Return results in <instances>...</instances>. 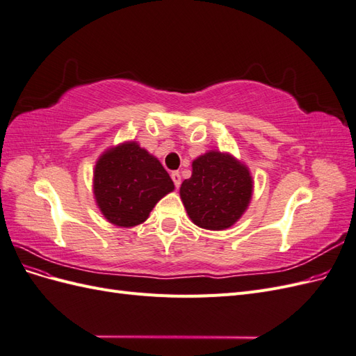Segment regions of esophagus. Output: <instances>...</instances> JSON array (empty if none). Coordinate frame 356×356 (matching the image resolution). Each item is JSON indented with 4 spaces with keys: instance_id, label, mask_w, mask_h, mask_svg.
Instances as JSON below:
<instances>
[{
    "instance_id": "esophagus-1",
    "label": "esophagus",
    "mask_w": 356,
    "mask_h": 356,
    "mask_svg": "<svg viewBox=\"0 0 356 356\" xmlns=\"http://www.w3.org/2000/svg\"><path fill=\"white\" fill-rule=\"evenodd\" d=\"M170 178H172V181H174V184H175V187L177 188H179V186H181V175H179V172H172L170 174Z\"/></svg>"
}]
</instances>
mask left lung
<instances>
[{
	"label": "left lung",
	"mask_w": 356,
	"mask_h": 356,
	"mask_svg": "<svg viewBox=\"0 0 356 356\" xmlns=\"http://www.w3.org/2000/svg\"><path fill=\"white\" fill-rule=\"evenodd\" d=\"M179 195L196 225L224 230L245 212L252 196V178L230 154L209 152L193 161V174L182 181Z\"/></svg>",
	"instance_id": "1"
}]
</instances>
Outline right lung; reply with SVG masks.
<instances>
[{
    "mask_svg": "<svg viewBox=\"0 0 356 356\" xmlns=\"http://www.w3.org/2000/svg\"><path fill=\"white\" fill-rule=\"evenodd\" d=\"M174 190L166 169L136 143L104 153L95 166L93 193L104 217L118 227L144 222L156 203Z\"/></svg>",
    "mask_w": 356,
    "mask_h": 356,
    "instance_id": "right-lung-1",
    "label": "right lung"
}]
</instances>
